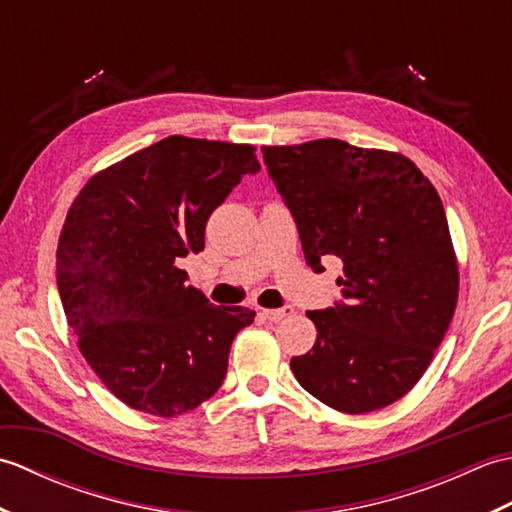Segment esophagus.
I'll list each match as a JSON object with an SVG mask.
<instances>
[{
    "label": "esophagus",
    "mask_w": 512,
    "mask_h": 512,
    "mask_svg": "<svg viewBox=\"0 0 512 512\" xmlns=\"http://www.w3.org/2000/svg\"><path fill=\"white\" fill-rule=\"evenodd\" d=\"M290 314H292V308H281V310H262V317H264V319H268V321H273V323H277V321H281V319L290 317Z\"/></svg>",
    "instance_id": "obj_1"
}]
</instances>
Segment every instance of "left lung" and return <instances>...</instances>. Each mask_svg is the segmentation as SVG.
I'll list each match as a JSON object with an SVG mask.
<instances>
[{
	"label": "left lung",
	"instance_id": "obj_1",
	"mask_svg": "<svg viewBox=\"0 0 512 512\" xmlns=\"http://www.w3.org/2000/svg\"><path fill=\"white\" fill-rule=\"evenodd\" d=\"M306 264L343 262V301L312 310L317 341L290 367L341 413L383 409L416 387L458 306L460 270L436 187L413 162L339 138L262 147Z\"/></svg>",
	"mask_w": 512,
	"mask_h": 512
}]
</instances>
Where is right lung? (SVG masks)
<instances>
[{
	"instance_id": "right-lung-1",
	"label": "right lung",
	"mask_w": 512,
	"mask_h": 512,
	"mask_svg": "<svg viewBox=\"0 0 512 512\" xmlns=\"http://www.w3.org/2000/svg\"><path fill=\"white\" fill-rule=\"evenodd\" d=\"M259 169L253 145L169 136L94 173L74 198L57 246L63 312L127 407L176 418L220 389L255 312L213 306L178 259L200 253L209 215Z\"/></svg>"
}]
</instances>
